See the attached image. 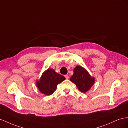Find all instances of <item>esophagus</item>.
<instances>
[{"label": "esophagus", "instance_id": "34e87169", "mask_svg": "<svg viewBox=\"0 0 128 128\" xmlns=\"http://www.w3.org/2000/svg\"><path fill=\"white\" fill-rule=\"evenodd\" d=\"M65 77L66 78V79H68L69 78V76L68 74H66V75H65Z\"/></svg>", "mask_w": 128, "mask_h": 128}]
</instances>
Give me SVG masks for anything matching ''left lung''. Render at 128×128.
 I'll list each match as a JSON object with an SVG mask.
<instances>
[{
    "instance_id": "1",
    "label": "left lung",
    "mask_w": 128,
    "mask_h": 128,
    "mask_svg": "<svg viewBox=\"0 0 128 128\" xmlns=\"http://www.w3.org/2000/svg\"><path fill=\"white\" fill-rule=\"evenodd\" d=\"M70 80L83 93H86L90 90L95 82L94 78L92 77L86 69L80 65L74 68V74Z\"/></svg>"
}]
</instances>
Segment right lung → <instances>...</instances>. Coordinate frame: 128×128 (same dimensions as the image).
<instances>
[{
	"instance_id": "obj_1",
	"label": "right lung",
	"mask_w": 128,
	"mask_h": 128,
	"mask_svg": "<svg viewBox=\"0 0 128 128\" xmlns=\"http://www.w3.org/2000/svg\"><path fill=\"white\" fill-rule=\"evenodd\" d=\"M65 79V78L52 68H48L43 73L41 78L36 81V85L42 93L50 96L55 91L57 86Z\"/></svg>"
}]
</instances>
